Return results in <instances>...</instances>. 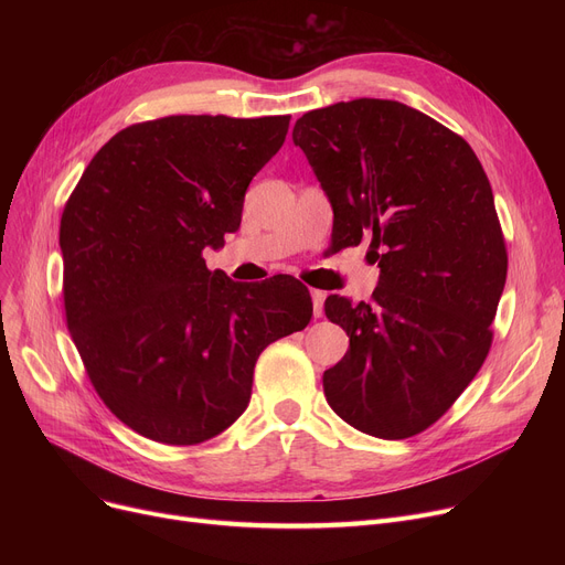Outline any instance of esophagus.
I'll use <instances>...</instances> for the list:
<instances>
[{
  "instance_id": "34e87169",
  "label": "esophagus",
  "mask_w": 565,
  "mask_h": 565,
  "mask_svg": "<svg viewBox=\"0 0 565 565\" xmlns=\"http://www.w3.org/2000/svg\"><path fill=\"white\" fill-rule=\"evenodd\" d=\"M324 298H328V295H324L322 290H316V288H311V302H313V318H320V316H322V305H324Z\"/></svg>"
}]
</instances>
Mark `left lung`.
<instances>
[{
    "label": "left lung",
    "mask_w": 565,
    "mask_h": 565,
    "mask_svg": "<svg viewBox=\"0 0 565 565\" xmlns=\"http://www.w3.org/2000/svg\"><path fill=\"white\" fill-rule=\"evenodd\" d=\"M292 141L332 203L339 245L371 235L380 267L371 305L324 300L350 337L322 375L324 396L366 435H417L490 352L509 256L488 175L460 135L396 100L307 111Z\"/></svg>",
    "instance_id": "obj_1"
}]
</instances>
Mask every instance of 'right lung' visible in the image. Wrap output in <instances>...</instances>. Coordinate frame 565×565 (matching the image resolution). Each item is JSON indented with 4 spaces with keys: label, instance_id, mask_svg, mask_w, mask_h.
Here are the masks:
<instances>
[{
    "label": "right lung",
    "instance_id": "1",
    "mask_svg": "<svg viewBox=\"0 0 565 565\" xmlns=\"http://www.w3.org/2000/svg\"><path fill=\"white\" fill-rule=\"evenodd\" d=\"M290 116H164L116 132L84 169L58 228L64 307L86 375L135 433L190 447L247 409L258 354L305 330L307 286L211 273L252 178Z\"/></svg>",
    "mask_w": 565,
    "mask_h": 565
}]
</instances>
